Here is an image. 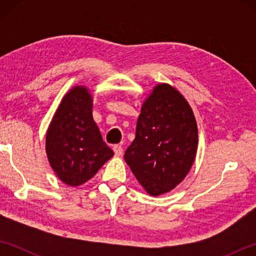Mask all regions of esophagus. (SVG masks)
I'll return each mask as SVG.
<instances>
[{
    "instance_id": "1",
    "label": "esophagus",
    "mask_w": 256,
    "mask_h": 256,
    "mask_svg": "<svg viewBox=\"0 0 256 256\" xmlns=\"http://www.w3.org/2000/svg\"><path fill=\"white\" fill-rule=\"evenodd\" d=\"M112 149H114V152H115L116 157H120V156L123 154V148L120 144L114 146V148H112Z\"/></svg>"
}]
</instances>
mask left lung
Here are the masks:
<instances>
[{"label": "left lung", "mask_w": 256, "mask_h": 256, "mask_svg": "<svg viewBox=\"0 0 256 256\" xmlns=\"http://www.w3.org/2000/svg\"><path fill=\"white\" fill-rule=\"evenodd\" d=\"M198 125L188 102L168 84H159L144 99L136 138L124 159L138 183L152 196L170 192L192 167Z\"/></svg>", "instance_id": "8db88e82"}]
</instances>
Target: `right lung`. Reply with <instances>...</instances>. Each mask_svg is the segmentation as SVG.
Returning a JSON list of instances; mask_svg holds the SVG:
<instances>
[{
  "instance_id": "1",
  "label": "right lung",
  "mask_w": 256,
  "mask_h": 256,
  "mask_svg": "<svg viewBox=\"0 0 256 256\" xmlns=\"http://www.w3.org/2000/svg\"><path fill=\"white\" fill-rule=\"evenodd\" d=\"M92 94L74 86L64 94L46 132V154L56 176L80 186L97 174L114 152L92 118Z\"/></svg>"
}]
</instances>
